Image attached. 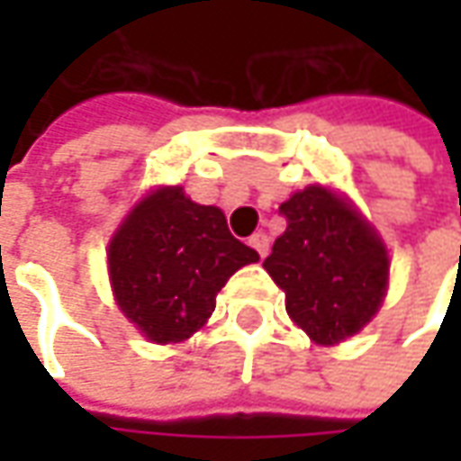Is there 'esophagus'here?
<instances>
[{"label":"esophagus","instance_id":"esophagus-1","mask_svg":"<svg viewBox=\"0 0 461 461\" xmlns=\"http://www.w3.org/2000/svg\"><path fill=\"white\" fill-rule=\"evenodd\" d=\"M249 246H251V249L257 251L258 257L264 258V257H267V254H269V236L258 230V233H254V236L249 239Z\"/></svg>","mask_w":461,"mask_h":461}]
</instances>
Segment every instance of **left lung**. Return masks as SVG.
<instances>
[{
	"mask_svg": "<svg viewBox=\"0 0 461 461\" xmlns=\"http://www.w3.org/2000/svg\"><path fill=\"white\" fill-rule=\"evenodd\" d=\"M287 228L264 269L285 290V305L315 344L359 333L380 310L390 258L362 215L326 186L310 185L279 204Z\"/></svg>",
	"mask_w": 461,
	"mask_h": 461,
	"instance_id": "8db88e82",
	"label": "left lung"
}]
</instances>
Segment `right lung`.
<instances>
[{"mask_svg": "<svg viewBox=\"0 0 461 461\" xmlns=\"http://www.w3.org/2000/svg\"><path fill=\"white\" fill-rule=\"evenodd\" d=\"M258 254L230 236L221 207L158 186L131 210L107 249L117 308L153 344H179L207 323L233 272Z\"/></svg>", "mask_w": 461, "mask_h": 461, "instance_id": "1", "label": "right lung"}]
</instances>
